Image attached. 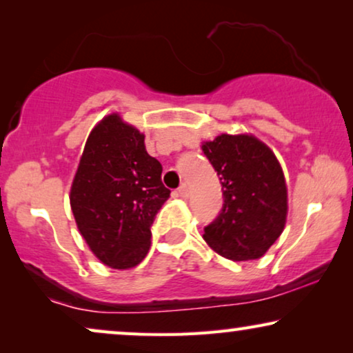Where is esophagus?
Listing matches in <instances>:
<instances>
[{
    "label": "esophagus",
    "instance_id": "34e87169",
    "mask_svg": "<svg viewBox=\"0 0 353 353\" xmlns=\"http://www.w3.org/2000/svg\"><path fill=\"white\" fill-rule=\"evenodd\" d=\"M178 194H180L181 197H188L190 196V188H188L186 183H183V185L178 188Z\"/></svg>",
    "mask_w": 353,
    "mask_h": 353
}]
</instances>
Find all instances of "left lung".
I'll return each instance as SVG.
<instances>
[{"label":"left lung","mask_w":353,"mask_h":353,"mask_svg":"<svg viewBox=\"0 0 353 353\" xmlns=\"http://www.w3.org/2000/svg\"><path fill=\"white\" fill-rule=\"evenodd\" d=\"M220 176L223 207L204 228L205 243L221 257L260 259L281 236L288 216L283 168L267 144L252 134H220L202 144Z\"/></svg>","instance_id":"obj_1"}]
</instances>
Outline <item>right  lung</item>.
Masks as SVG:
<instances>
[{
  "label": "right lung",
  "instance_id": "obj_1",
  "mask_svg": "<svg viewBox=\"0 0 353 353\" xmlns=\"http://www.w3.org/2000/svg\"><path fill=\"white\" fill-rule=\"evenodd\" d=\"M144 134L119 114L91 130L70 188L77 226L93 254L115 270L133 268L151 248V226L170 190Z\"/></svg>",
  "mask_w": 353,
  "mask_h": 353
}]
</instances>
